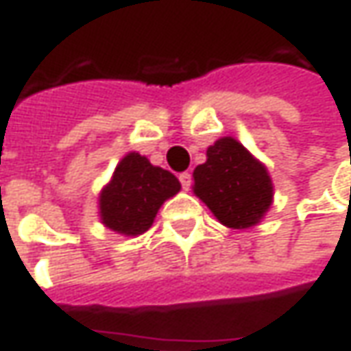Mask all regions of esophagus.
Listing matches in <instances>:
<instances>
[{
  "label": "esophagus",
  "mask_w": 351,
  "mask_h": 351,
  "mask_svg": "<svg viewBox=\"0 0 351 351\" xmlns=\"http://www.w3.org/2000/svg\"><path fill=\"white\" fill-rule=\"evenodd\" d=\"M180 183H182V187L187 191L189 187H191V173L189 171H183V173H180Z\"/></svg>",
  "instance_id": "esophagus-1"
}]
</instances>
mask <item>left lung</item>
Instances as JSON below:
<instances>
[{
  "label": "left lung",
  "instance_id": "1",
  "mask_svg": "<svg viewBox=\"0 0 351 351\" xmlns=\"http://www.w3.org/2000/svg\"><path fill=\"white\" fill-rule=\"evenodd\" d=\"M195 195L230 228H248L271 205V180L248 150L226 136L207 150V162L193 171Z\"/></svg>",
  "mask_w": 351,
  "mask_h": 351
}]
</instances>
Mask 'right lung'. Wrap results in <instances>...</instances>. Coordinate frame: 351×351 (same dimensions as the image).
<instances>
[{
  "instance_id": "right-lung-1",
  "label": "right lung",
  "mask_w": 351,
  "mask_h": 351,
  "mask_svg": "<svg viewBox=\"0 0 351 351\" xmlns=\"http://www.w3.org/2000/svg\"><path fill=\"white\" fill-rule=\"evenodd\" d=\"M180 187L178 178L168 169L152 166L136 152L125 156L99 199L103 224L119 234H142L152 226L162 203Z\"/></svg>"
}]
</instances>
